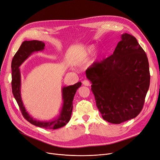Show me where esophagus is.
I'll return each instance as SVG.
<instances>
[{
	"label": "esophagus",
	"instance_id": "esophagus-1",
	"mask_svg": "<svg viewBox=\"0 0 160 160\" xmlns=\"http://www.w3.org/2000/svg\"><path fill=\"white\" fill-rule=\"evenodd\" d=\"M82 85H85V86H87V87H88V86H90V81H88V80H87V79H85V80H84V81H82Z\"/></svg>",
	"mask_w": 160,
	"mask_h": 160
}]
</instances>
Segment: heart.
<instances>
[{"label": "heart", "mask_w": 160, "mask_h": 160, "mask_svg": "<svg viewBox=\"0 0 160 160\" xmlns=\"http://www.w3.org/2000/svg\"><path fill=\"white\" fill-rule=\"evenodd\" d=\"M94 48H95V46H94V45H89V46L87 48V49L85 51H83L82 53H81V54L78 57L77 60H76V63L80 64V63H81L82 62H84L85 60L88 58V57L91 54V53L92 52V51H94ZM98 55H96L95 56V58H94V61L98 58Z\"/></svg>", "instance_id": "obj_1"}]
</instances>
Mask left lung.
Here are the masks:
<instances>
[{
    "label": "left lung",
    "instance_id": "8db88e82",
    "mask_svg": "<svg viewBox=\"0 0 160 160\" xmlns=\"http://www.w3.org/2000/svg\"><path fill=\"white\" fill-rule=\"evenodd\" d=\"M113 54L86 71L102 118L120 124L141 111L150 85L148 58L135 38L124 33Z\"/></svg>",
    "mask_w": 160,
    "mask_h": 160
}]
</instances>
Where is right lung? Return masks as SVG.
I'll return each mask as SVG.
<instances>
[{"instance_id": "obj_1", "label": "right lung", "mask_w": 160, "mask_h": 160, "mask_svg": "<svg viewBox=\"0 0 160 160\" xmlns=\"http://www.w3.org/2000/svg\"><path fill=\"white\" fill-rule=\"evenodd\" d=\"M44 47V42L38 40H26L22 43L12 61V93L19 105L22 115L30 124L45 129L56 130L64 126L70 121L73 109V98L76 91L81 86V82H78L73 85L63 87L62 88L63 102L57 118L49 121H40L37 120L30 116L27 111L21 98V77L19 67L32 53L43 51L45 49Z\"/></svg>"}]
</instances>
